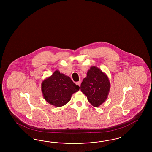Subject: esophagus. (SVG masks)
Instances as JSON below:
<instances>
[{"label":"esophagus","instance_id":"obj_1","mask_svg":"<svg viewBox=\"0 0 152 152\" xmlns=\"http://www.w3.org/2000/svg\"><path fill=\"white\" fill-rule=\"evenodd\" d=\"M81 81H78V82H77L76 83V85H78L80 87V85H81Z\"/></svg>","mask_w":152,"mask_h":152}]
</instances>
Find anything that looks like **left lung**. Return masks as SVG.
Here are the masks:
<instances>
[{
    "label": "left lung",
    "instance_id": "8db88e82",
    "mask_svg": "<svg viewBox=\"0 0 152 152\" xmlns=\"http://www.w3.org/2000/svg\"><path fill=\"white\" fill-rule=\"evenodd\" d=\"M110 89V83L106 74L96 66L88 70L87 76L81 85V91L87 96L92 106L98 107L106 101Z\"/></svg>",
    "mask_w": 152,
    "mask_h": 152
}]
</instances>
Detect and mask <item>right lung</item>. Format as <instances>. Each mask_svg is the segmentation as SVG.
<instances>
[{
	"mask_svg": "<svg viewBox=\"0 0 152 152\" xmlns=\"http://www.w3.org/2000/svg\"><path fill=\"white\" fill-rule=\"evenodd\" d=\"M80 89L69 76L55 71L51 76L45 79L41 84L44 99L50 104L56 107L66 105L71 99L72 94Z\"/></svg>",
	"mask_w": 152,
	"mask_h": 152,
	"instance_id": "add662e5",
	"label": "right lung"
}]
</instances>
